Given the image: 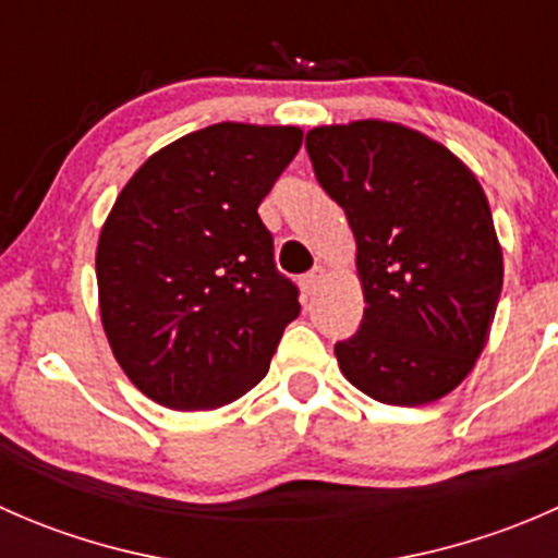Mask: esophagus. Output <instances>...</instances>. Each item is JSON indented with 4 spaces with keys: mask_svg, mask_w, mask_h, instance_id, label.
<instances>
[{
    "mask_svg": "<svg viewBox=\"0 0 558 558\" xmlns=\"http://www.w3.org/2000/svg\"><path fill=\"white\" fill-rule=\"evenodd\" d=\"M320 280H324V267H313L311 272L302 275L300 286H302V291H305V296H313L315 294V289H318V286H320Z\"/></svg>",
    "mask_w": 558,
    "mask_h": 558,
    "instance_id": "obj_1",
    "label": "esophagus"
}]
</instances>
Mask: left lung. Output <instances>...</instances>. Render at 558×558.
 I'll return each mask as SVG.
<instances>
[{
    "label": "left lung",
    "mask_w": 558,
    "mask_h": 558,
    "mask_svg": "<svg viewBox=\"0 0 558 558\" xmlns=\"http://www.w3.org/2000/svg\"><path fill=\"white\" fill-rule=\"evenodd\" d=\"M320 189L356 238L364 318L335 342L342 375L386 404L435 402L486 345L502 251L477 178L435 140L384 121L307 132Z\"/></svg>",
    "instance_id": "8db88e82"
}]
</instances>
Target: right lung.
<instances>
[{
    "label": "right lung",
    "mask_w": 558,
    "mask_h": 558,
    "mask_svg": "<svg viewBox=\"0 0 558 558\" xmlns=\"http://www.w3.org/2000/svg\"><path fill=\"white\" fill-rule=\"evenodd\" d=\"M300 145L296 126L216 123L150 156L118 194L97 247L99 311L154 402L213 410L267 375L300 289L275 267L258 205Z\"/></svg>",
    "instance_id": "add662e5"
}]
</instances>
